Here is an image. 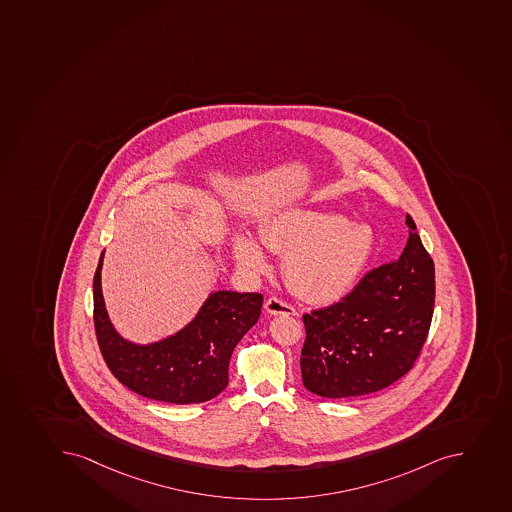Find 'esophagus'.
<instances>
[{"instance_id":"obj_1","label":"esophagus","mask_w":512,"mask_h":512,"mask_svg":"<svg viewBox=\"0 0 512 512\" xmlns=\"http://www.w3.org/2000/svg\"><path fill=\"white\" fill-rule=\"evenodd\" d=\"M264 307H266V311H268L271 316H297V311L294 307L289 306L286 302H282L281 299H277V297H269Z\"/></svg>"}]
</instances>
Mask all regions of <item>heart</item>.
<instances>
[{"label": "heart", "instance_id": "heart-1", "mask_svg": "<svg viewBox=\"0 0 512 512\" xmlns=\"http://www.w3.org/2000/svg\"><path fill=\"white\" fill-rule=\"evenodd\" d=\"M259 239L271 251L284 253L287 284L297 296L316 304H329L349 292L375 243L370 226L347 221L342 213L311 208L273 216L259 231ZM262 245L253 236H236L233 253L239 268L249 274L268 271Z\"/></svg>", "mask_w": 512, "mask_h": 512}]
</instances>
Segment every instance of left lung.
Segmentation results:
<instances>
[{
	"label": "left lung",
	"mask_w": 512,
	"mask_h": 512,
	"mask_svg": "<svg viewBox=\"0 0 512 512\" xmlns=\"http://www.w3.org/2000/svg\"><path fill=\"white\" fill-rule=\"evenodd\" d=\"M397 261L363 276L349 296L304 314L302 383L324 398H355L410 372L430 330L435 264L415 221Z\"/></svg>",
	"instance_id": "left-lung-1"
}]
</instances>
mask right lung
<instances>
[{"mask_svg": "<svg viewBox=\"0 0 512 512\" xmlns=\"http://www.w3.org/2000/svg\"><path fill=\"white\" fill-rule=\"evenodd\" d=\"M102 251L94 274V327L102 357L122 385L157 402H208L228 385L231 354L258 322V292L216 291L183 329L150 344H135L117 332L102 296Z\"/></svg>", "mask_w": 512, "mask_h": 512, "instance_id": "right-lung-1", "label": "right lung"}]
</instances>
